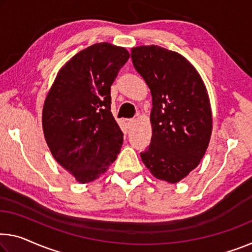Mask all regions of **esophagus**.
Here are the masks:
<instances>
[{
    "mask_svg": "<svg viewBox=\"0 0 252 252\" xmlns=\"http://www.w3.org/2000/svg\"><path fill=\"white\" fill-rule=\"evenodd\" d=\"M135 124V119H126V125L128 128H130L131 126H133Z\"/></svg>",
    "mask_w": 252,
    "mask_h": 252,
    "instance_id": "obj_1",
    "label": "esophagus"
}]
</instances>
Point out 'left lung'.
<instances>
[{
    "instance_id": "8db88e82",
    "label": "left lung",
    "mask_w": 252,
    "mask_h": 252,
    "mask_svg": "<svg viewBox=\"0 0 252 252\" xmlns=\"http://www.w3.org/2000/svg\"><path fill=\"white\" fill-rule=\"evenodd\" d=\"M134 67L152 95L151 144L143 163L158 180L177 184L200 163L213 116L205 83L183 55L157 45L131 48Z\"/></svg>"
}]
</instances>
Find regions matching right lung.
<instances>
[{
  "label": "right lung",
  "mask_w": 252,
  "mask_h": 252,
  "mask_svg": "<svg viewBox=\"0 0 252 252\" xmlns=\"http://www.w3.org/2000/svg\"><path fill=\"white\" fill-rule=\"evenodd\" d=\"M128 59L124 47L92 45L62 66L46 96V143L77 183L98 179L121 152L124 135L110 111V87Z\"/></svg>",
  "instance_id": "1"
}]
</instances>
